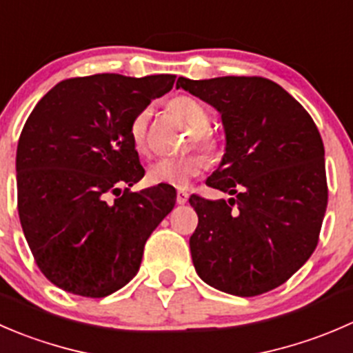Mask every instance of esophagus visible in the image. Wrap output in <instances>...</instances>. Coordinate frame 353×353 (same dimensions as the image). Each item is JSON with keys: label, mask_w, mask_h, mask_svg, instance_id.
<instances>
[{"label": "esophagus", "mask_w": 353, "mask_h": 353, "mask_svg": "<svg viewBox=\"0 0 353 353\" xmlns=\"http://www.w3.org/2000/svg\"><path fill=\"white\" fill-rule=\"evenodd\" d=\"M188 198H190V194H188L186 191H184V190H179V191H177V196H176V201H177V203H179V205H184V203H186V201H188Z\"/></svg>", "instance_id": "obj_1"}]
</instances>
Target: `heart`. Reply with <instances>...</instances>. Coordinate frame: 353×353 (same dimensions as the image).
I'll list each match as a JSON object with an SVG mask.
<instances>
[{
	"mask_svg": "<svg viewBox=\"0 0 353 353\" xmlns=\"http://www.w3.org/2000/svg\"><path fill=\"white\" fill-rule=\"evenodd\" d=\"M169 107L193 131L194 145L212 155L215 152V143L207 132L212 121L208 108L196 98L186 97V94L172 98ZM148 124L150 110L145 108L134 115L131 125H129V136L139 153L148 152ZM201 169H203V159L198 155H188L181 157V159H159L148 167V181L152 184L184 188L191 183L193 177L201 172Z\"/></svg>",
	"mask_w": 353,
	"mask_h": 353,
	"instance_id": "obj_1",
	"label": "heart"
}]
</instances>
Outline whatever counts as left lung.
<instances>
[{
    "instance_id": "1",
    "label": "left lung",
    "mask_w": 353,
    "mask_h": 353,
    "mask_svg": "<svg viewBox=\"0 0 353 353\" xmlns=\"http://www.w3.org/2000/svg\"><path fill=\"white\" fill-rule=\"evenodd\" d=\"M177 88L221 114L225 148L207 186L234 194H191L198 225L190 238L201 281L255 296L288 281L317 246L327 207L324 145L312 117L263 77H179Z\"/></svg>"
}]
</instances>
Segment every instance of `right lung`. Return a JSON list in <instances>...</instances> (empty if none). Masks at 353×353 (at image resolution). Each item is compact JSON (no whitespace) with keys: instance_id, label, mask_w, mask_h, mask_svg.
Returning a JSON list of instances; mask_svg holds the SVG:
<instances>
[{"instance_id":"add662e5","label":"right lung","mask_w":353,"mask_h":353,"mask_svg":"<svg viewBox=\"0 0 353 353\" xmlns=\"http://www.w3.org/2000/svg\"><path fill=\"white\" fill-rule=\"evenodd\" d=\"M174 81L170 74L67 79L27 119L15 163L20 224L37 268L58 288L103 299L138 274L176 190L129 191L145 176L129 125Z\"/></svg>"}]
</instances>
